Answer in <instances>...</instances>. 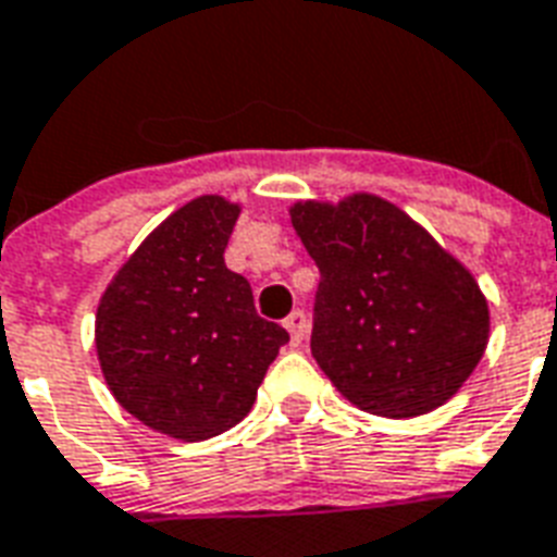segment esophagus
<instances>
[{
	"mask_svg": "<svg viewBox=\"0 0 557 557\" xmlns=\"http://www.w3.org/2000/svg\"><path fill=\"white\" fill-rule=\"evenodd\" d=\"M284 329L290 334V346H302L305 334H308V317L302 311H294L284 320Z\"/></svg>",
	"mask_w": 557,
	"mask_h": 557,
	"instance_id": "esophagus-1",
	"label": "esophagus"
}]
</instances>
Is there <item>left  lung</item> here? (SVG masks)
I'll return each instance as SVG.
<instances>
[{
    "instance_id": "1",
    "label": "left lung",
    "mask_w": 557,
    "mask_h": 557,
    "mask_svg": "<svg viewBox=\"0 0 557 557\" xmlns=\"http://www.w3.org/2000/svg\"><path fill=\"white\" fill-rule=\"evenodd\" d=\"M290 223L320 267L311 355L343 399L387 420L449 403L491 337L470 270L375 194L299 199Z\"/></svg>"
}]
</instances>
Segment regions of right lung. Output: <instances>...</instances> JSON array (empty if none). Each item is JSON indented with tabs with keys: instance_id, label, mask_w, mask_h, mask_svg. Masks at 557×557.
<instances>
[{
	"instance_id": "add662e5",
	"label": "right lung",
	"mask_w": 557,
	"mask_h": 557,
	"mask_svg": "<svg viewBox=\"0 0 557 557\" xmlns=\"http://www.w3.org/2000/svg\"><path fill=\"white\" fill-rule=\"evenodd\" d=\"M237 216L232 199L196 196L146 234L99 296L108 391L173 441H208L244 420L287 343L282 325L255 313L249 282L225 267Z\"/></svg>"
}]
</instances>
